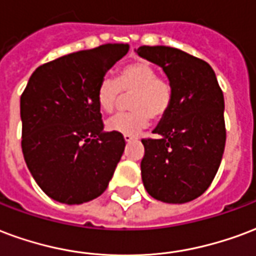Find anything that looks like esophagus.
Wrapping results in <instances>:
<instances>
[{"label": "esophagus", "instance_id": "obj_1", "mask_svg": "<svg viewBox=\"0 0 256 256\" xmlns=\"http://www.w3.org/2000/svg\"><path fill=\"white\" fill-rule=\"evenodd\" d=\"M123 138H124V141H126V142H130V141L136 140V137H134V136H132V134H124V136H123Z\"/></svg>", "mask_w": 256, "mask_h": 256}]
</instances>
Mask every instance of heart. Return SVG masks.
Returning <instances> with one entry per match:
<instances>
[{"mask_svg":"<svg viewBox=\"0 0 256 256\" xmlns=\"http://www.w3.org/2000/svg\"><path fill=\"white\" fill-rule=\"evenodd\" d=\"M120 92L134 94L130 100L132 112L116 114L107 119L108 132L137 134L149 118H162L172 102L170 81L157 77L156 68L146 60H136L119 72L118 80L106 77L99 84L96 100L102 111L111 112L120 98Z\"/></svg>","mask_w":256,"mask_h":256,"instance_id":"1","label":"heart"}]
</instances>
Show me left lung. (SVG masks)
I'll list each match as a JSON object with an SVG mask.
<instances>
[{
	"mask_svg": "<svg viewBox=\"0 0 256 256\" xmlns=\"http://www.w3.org/2000/svg\"><path fill=\"white\" fill-rule=\"evenodd\" d=\"M160 66L172 86L170 108L142 140L144 187L154 200L186 204L202 196L218 171L225 148L224 94L205 60L166 46L134 50Z\"/></svg>",
	"mask_w": 256,
	"mask_h": 256,
	"instance_id": "left-lung-1",
	"label": "left lung"
}]
</instances>
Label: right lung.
<instances>
[{
    "instance_id": "right-lung-1",
    "label": "right lung",
    "mask_w": 256,
    "mask_h": 256,
    "mask_svg": "<svg viewBox=\"0 0 256 256\" xmlns=\"http://www.w3.org/2000/svg\"><path fill=\"white\" fill-rule=\"evenodd\" d=\"M130 46L108 43L39 66L20 99L24 160L51 200L80 205L108 186L124 150L120 133L104 132L96 92Z\"/></svg>"
}]
</instances>
